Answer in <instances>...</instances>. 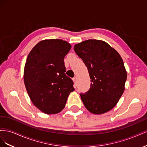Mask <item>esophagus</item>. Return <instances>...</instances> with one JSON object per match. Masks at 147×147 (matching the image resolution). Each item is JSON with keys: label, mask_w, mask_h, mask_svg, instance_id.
I'll use <instances>...</instances> for the list:
<instances>
[{"label": "esophagus", "mask_w": 147, "mask_h": 147, "mask_svg": "<svg viewBox=\"0 0 147 147\" xmlns=\"http://www.w3.org/2000/svg\"><path fill=\"white\" fill-rule=\"evenodd\" d=\"M72 80L74 81V83H76V82H77V78H76V77H74L72 78Z\"/></svg>", "instance_id": "obj_1"}]
</instances>
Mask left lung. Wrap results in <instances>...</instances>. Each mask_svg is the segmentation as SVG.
<instances>
[{
	"mask_svg": "<svg viewBox=\"0 0 147 147\" xmlns=\"http://www.w3.org/2000/svg\"><path fill=\"white\" fill-rule=\"evenodd\" d=\"M76 54L88 68L90 89L80 94L84 105L96 115L109 112L124 91L127 72L119 53L107 43L90 39L74 46Z\"/></svg>",
	"mask_w": 147,
	"mask_h": 147,
	"instance_id": "8db88e82",
	"label": "left lung"
}]
</instances>
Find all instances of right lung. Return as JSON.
<instances>
[{
  "label": "right lung",
  "mask_w": 147,
  "mask_h": 147,
  "mask_svg": "<svg viewBox=\"0 0 147 147\" xmlns=\"http://www.w3.org/2000/svg\"><path fill=\"white\" fill-rule=\"evenodd\" d=\"M71 45L61 39L43 40L30 51L24 69V82L30 99L46 114L62 111L71 92L72 79L65 75L64 58Z\"/></svg>",
  "instance_id": "obj_1"
}]
</instances>
